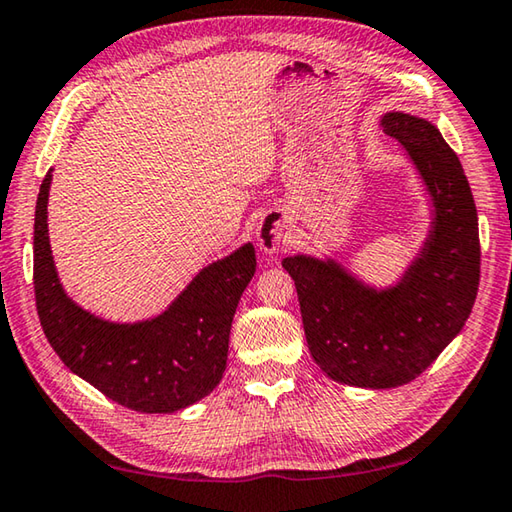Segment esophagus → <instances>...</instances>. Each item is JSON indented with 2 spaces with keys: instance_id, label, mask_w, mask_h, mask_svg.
<instances>
[{
  "instance_id": "1",
  "label": "esophagus",
  "mask_w": 512,
  "mask_h": 512,
  "mask_svg": "<svg viewBox=\"0 0 512 512\" xmlns=\"http://www.w3.org/2000/svg\"><path fill=\"white\" fill-rule=\"evenodd\" d=\"M285 218L278 214H266L257 225V243L266 255L278 253L285 243Z\"/></svg>"
}]
</instances>
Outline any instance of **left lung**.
Returning a JSON list of instances; mask_svg holds the SVG:
<instances>
[{
	"label": "left lung",
	"instance_id": "obj_1",
	"mask_svg": "<svg viewBox=\"0 0 512 512\" xmlns=\"http://www.w3.org/2000/svg\"><path fill=\"white\" fill-rule=\"evenodd\" d=\"M380 127L399 141L431 193L433 230L401 282L373 289L335 259L287 257L307 346L326 376L389 389L415 380L458 335L481 278L472 189L440 129L410 113H385Z\"/></svg>",
	"mask_w": 512,
	"mask_h": 512
}]
</instances>
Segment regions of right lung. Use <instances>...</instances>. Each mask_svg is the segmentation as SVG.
I'll return each mask as SVG.
<instances>
[{
	"label": "right lung",
	"instance_id": "obj_1",
	"mask_svg": "<svg viewBox=\"0 0 512 512\" xmlns=\"http://www.w3.org/2000/svg\"><path fill=\"white\" fill-rule=\"evenodd\" d=\"M52 173L40 184L34 221V291L40 326L63 364L129 410L161 415L193 405L221 383L232 316L255 275L246 243L202 269L166 312L111 323L81 310L63 291L47 237Z\"/></svg>",
	"mask_w": 512,
	"mask_h": 512
}]
</instances>
